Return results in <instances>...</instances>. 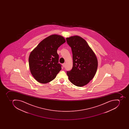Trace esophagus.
<instances>
[{
	"mask_svg": "<svg viewBox=\"0 0 129 129\" xmlns=\"http://www.w3.org/2000/svg\"><path fill=\"white\" fill-rule=\"evenodd\" d=\"M62 66H63V67H65V63H63V64H62Z\"/></svg>",
	"mask_w": 129,
	"mask_h": 129,
	"instance_id": "obj_1",
	"label": "esophagus"
}]
</instances>
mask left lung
<instances>
[{
	"mask_svg": "<svg viewBox=\"0 0 129 129\" xmlns=\"http://www.w3.org/2000/svg\"><path fill=\"white\" fill-rule=\"evenodd\" d=\"M71 48L73 65L67 74L70 82L78 87L83 86L94 77L97 70L98 60L86 41L79 36L66 38Z\"/></svg>",
	"mask_w": 129,
	"mask_h": 129,
	"instance_id": "1",
	"label": "left lung"
}]
</instances>
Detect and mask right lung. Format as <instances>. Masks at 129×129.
<instances>
[{"label":"right lung","mask_w":129,"mask_h":129,"mask_svg":"<svg viewBox=\"0 0 129 129\" xmlns=\"http://www.w3.org/2000/svg\"><path fill=\"white\" fill-rule=\"evenodd\" d=\"M66 42L62 36L52 35L44 39L30 52L28 58L31 74L37 81L48 83L61 70L58 62V48Z\"/></svg>","instance_id":"obj_1"}]
</instances>
